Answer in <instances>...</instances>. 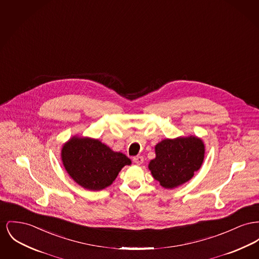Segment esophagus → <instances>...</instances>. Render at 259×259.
<instances>
[{
  "mask_svg": "<svg viewBox=\"0 0 259 259\" xmlns=\"http://www.w3.org/2000/svg\"><path fill=\"white\" fill-rule=\"evenodd\" d=\"M133 161H134L136 164H138V165H140V164H142V163L144 162V157L141 156V155L134 156V157H133Z\"/></svg>",
  "mask_w": 259,
  "mask_h": 259,
  "instance_id": "esophagus-1",
  "label": "esophagus"
}]
</instances>
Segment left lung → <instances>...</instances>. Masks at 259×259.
<instances>
[{"label":"left lung","instance_id":"1","mask_svg":"<svg viewBox=\"0 0 259 259\" xmlns=\"http://www.w3.org/2000/svg\"><path fill=\"white\" fill-rule=\"evenodd\" d=\"M155 158L149 169L165 189L176 188L193 178L204 158V144L198 137L165 139L155 148Z\"/></svg>","mask_w":259,"mask_h":259}]
</instances>
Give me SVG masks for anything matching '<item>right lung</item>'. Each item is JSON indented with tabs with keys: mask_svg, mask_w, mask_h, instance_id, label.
Instances as JSON below:
<instances>
[{
	"mask_svg": "<svg viewBox=\"0 0 259 259\" xmlns=\"http://www.w3.org/2000/svg\"><path fill=\"white\" fill-rule=\"evenodd\" d=\"M61 160L69 176L89 191L110 186L122 167L131 164L125 154L113 152L101 141L77 136L63 145Z\"/></svg>",
	"mask_w": 259,
	"mask_h": 259,
	"instance_id": "obj_1",
	"label": "right lung"
}]
</instances>
